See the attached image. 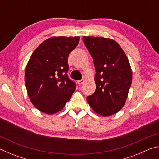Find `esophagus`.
<instances>
[{
	"label": "esophagus",
	"mask_w": 159,
	"mask_h": 159,
	"mask_svg": "<svg viewBox=\"0 0 159 159\" xmlns=\"http://www.w3.org/2000/svg\"><path fill=\"white\" fill-rule=\"evenodd\" d=\"M77 83H78V84L80 85H82L83 83H84V80H78Z\"/></svg>",
	"instance_id": "esophagus-1"
}]
</instances>
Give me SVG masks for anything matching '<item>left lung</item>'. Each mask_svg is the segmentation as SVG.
Returning a JSON list of instances; mask_svg holds the SVG:
<instances>
[{"instance_id":"obj_1","label":"left lung","mask_w":159,"mask_h":159,"mask_svg":"<svg viewBox=\"0 0 159 159\" xmlns=\"http://www.w3.org/2000/svg\"><path fill=\"white\" fill-rule=\"evenodd\" d=\"M83 41L93 59L96 90L87 97L93 111L108 116L124 106L132 83L131 67L127 56L114 40L83 36Z\"/></svg>"}]
</instances>
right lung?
Wrapping results in <instances>:
<instances>
[{
  "instance_id": "obj_1",
  "label": "right lung",
  "mask_w": 159,
  "mask_h": 159,
  "mask_svg": "<svg viewBox=\"0 0 159 159\" xmlns=\"http://www.w3.org/2000/svg\"><path fill=\"white\" fill-rule=\"evenodd\" d=\"M79 36L51 37L32 54L25 71L29 98L36 108L48 114L64 108L76 84L67 75L68 56L77 46Z\"/></svg>"
}]
</instances>
